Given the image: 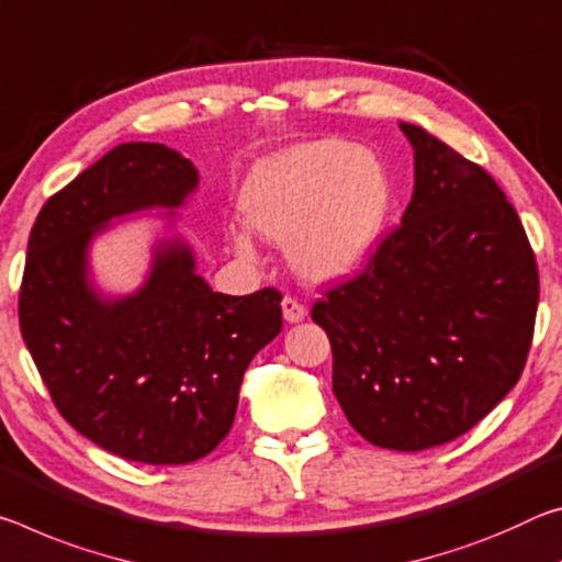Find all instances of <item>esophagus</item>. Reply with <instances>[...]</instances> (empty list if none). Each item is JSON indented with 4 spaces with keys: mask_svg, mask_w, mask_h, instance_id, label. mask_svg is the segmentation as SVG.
Here are the masks:
<instances>
[{
    "mask_svg": "<svg viewBox=\"0 0 562 562\" xmlns=\"http://www.w3.org/2000/svg\"><path fill=\"white\" fill-rule=\"evenodd\" d=\"M281 308H283V318H286L289 324H299V321H303L308 314L306 306H303V303L293 296H283Z\"/></svg>",
    "mask_w": 562,
    "mask_h": 562,
    "instance_id": "1",
    "label": "esophagus"
}]
</instances>
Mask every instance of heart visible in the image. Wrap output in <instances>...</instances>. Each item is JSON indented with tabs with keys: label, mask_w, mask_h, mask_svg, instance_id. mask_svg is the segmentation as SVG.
Instances as JSON below:
<instances>
[{
	"label": "heart",
	"mask_w": 562,
	"mask_h": 562,
	"mask_svg": "<svg viewBox=\"0 0 562 562\" xmlns=\"http://www.w3.org/2000/svg\"><path fill=\"white\" fill-rule=\"evenodd\" d=\"M391 209V179L379 156L341 139L301 144L259 164L246 179L241 211L256 232L289 244L308 279H336L361 266ZM236 251L251 254L244 234Z\"/></svg>",
	"instance_id": "1"
}]
</instances>
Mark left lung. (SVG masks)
Wrapping results in <instances>:
<instances>
[{
    "label": "left lung",
    "mask_w": 562,
    "mask_h": 562,
    "mask_svg": "<svg viewBox=\"0 0 562 562\" xmlns=\"http://www.w3.org/2000/svg\"><path fill=\"white\" fill-rule=\"evenodd\" d=\"M401 224L311 318L334 351V393L368 443L426 450L483 420L518 383L540 296L518 211L477 164L426 128Z\"/></svg>",
    "instance_id": "8db88e82"
}]
</instances>
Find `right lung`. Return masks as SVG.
Instances as JSON below:
<instances>
[{
	"label": "right lung",
	"mask_w": 562,
	"mask_h": 562,
	"mask_svg": "<svg viewBox=\"0 0 562 562\" xmlns=\"http://www.w3.org/2000/svg\"><path fill=\"white\" fill-rule=\"evenodd\" d=\"M194 164L161 144H122L47 199L20 286V328L61 418L126 461L183 465L232 430L244 371L279 336L281 291L226 296L189 248L159 251L146 286L116 303L87 289L85 251L112 216L179 206Z\"/></svg>",
	"instance_id": "right-lung-1"
}]
</instances>
